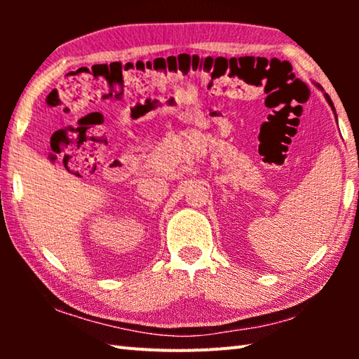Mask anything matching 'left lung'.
<instances>
[{
  "mask_svg": "<svg viewBox=\"0 0 359 359\" xmlns=\"http://www.w3.org/2000/svg\"><path fill=\"white\" fill-rule=\"evenodd\" d=\"M320 88H321V87H320ZM325 96H326V101H327V102H330V106L332 107V111H334V104H332V101H331V98H330V96H327V95H325Z\"/></svg>",
  "mask_w": 359,
  "mask_h": 359,
  "instance_id": "left-lung-1",
  "label": "left lung"
}]
</instances>
